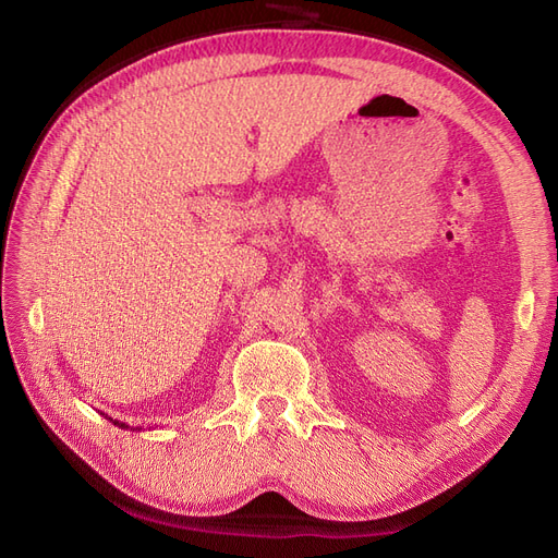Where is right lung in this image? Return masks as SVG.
<instances>
[{"mask_svg": "<svg viewBox=\"0 0 558 558\" xmlns=\"http://www.w3.org/2000/svg\"><path fill=\"white\" fill-rule=\"evenodd\" d=\"M107 418H109V421H113V424H116L118 428H130L128 424H121V421H116V418H111V416H107ZM130 430H134V428H130Z\"/></svg>", "mask_w": 558, "mask_h": 558, "instance_id": "obj_1", "label": "right lung"}]
</instances>
